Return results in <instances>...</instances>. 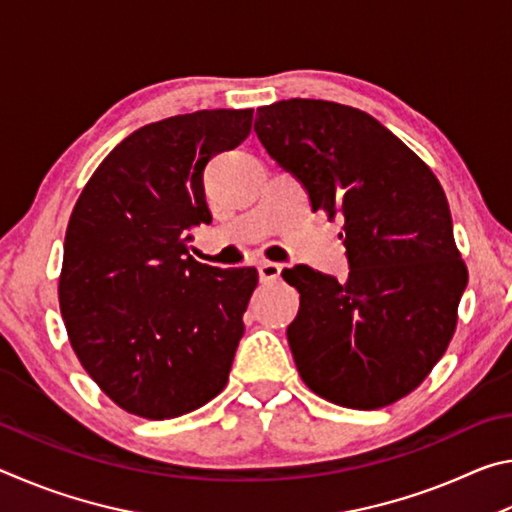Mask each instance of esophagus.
<instances>
[{
	"label": "esophagus",
	"mask_w": 512,
	"mask_h": 512,
	"mask_svg": "<svg viewBox=\"0 0 512 512\" xmlns=\"http://www.w3.org/2000/svg\"><path fill=\"white\" fill-rule=\"evenodd\" d=\"M257 273H259V280H262V282H273V280H277V277H280L282 264L259 262L257 264Z\"/></svg>",
	"instance_id": "34e87169"
}]
</instances>
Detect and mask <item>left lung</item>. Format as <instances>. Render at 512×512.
I'll list each match as a JSON object with an SVG mask.
<instances>
[{
  "label": "left lung",
  "mask_w": 512,
  "mask_h": 512,
  "mask_svg": "<svg viewBox=\"0 0 512 512\" xmlns=\"http://www.w3.org/2000/svg\"><path fill=\"white\" fill-rule=\"evenodd\" d=\"M255 133L311 210L343 216L348 280L302 264L282 273L300 293L287 329L300 377L350 409L393 404L445 354L467 287L443 187L359 108L275 101L257 108Z\"/></svg>",
  "instance_id": "obj_1"
}]
</instances>
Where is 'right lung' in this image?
I'll return each instance as SVG.
<instances>
[{"instance_id":"1","label":"right lung","mask_w":512,"mask_h":512,"mask_svg":"<svg viewBox=\"0 0 512 512\" xmlns=\"http://www.w3.org/2000/svg\"><path fill=\"white\" fill-rule=\"evenodd\" d=\"M250 126V108H219L137 128L69 216L60 314L83 368L128 413L178 418L228 381L257 271L201 264L189 244L212 223L207 162Z\"/></svg>"}]
</instances>
